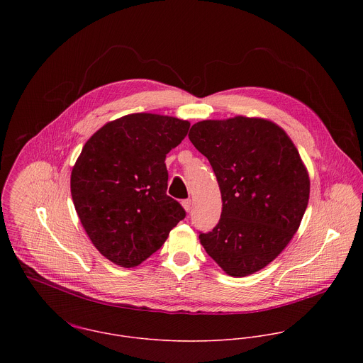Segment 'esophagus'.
Wrapping results in <instances>:
<instances>
[{
  "label": "esophagus",
  "mask_w": 363,
  "mask_h": 363,
  "mask_svg": "<svg viewBox=\"0 0 363 363\" xmlns=\"http://www.w3.org/2000/svg\"><path fill=\"white\" fill-rule=\"evenodd\" d=\"M182 206H183L186 212H190V211L193 209V201H191V200H184V201L182 203Z\"/></svg>",
  "instance_id": "34e87169"
}]
</instances>
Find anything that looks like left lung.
Wrapping results in <instances>:
<instances>
[{"label":"left lung","mask_w":363,"mask_h":363,"mask_svg":"<svg viewBox=\"0 0 363 363\" xmlns=\"http://www.w3.org/2000/svg\"><path fill=\"white\" fill-rule=\"evenodd\" d=\"M189 138L207 156L222 197L220 219L200 243L228 275L255 274L298 232L311 194L308 167L285 130L262 117L203 120Z\"/></svg>","instance_id":"left-lung-1"}]
</instances>
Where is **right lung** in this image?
Listing matches in <instances>:
<instances>
[{
    "instance_id": "1",
    "label": "right lung",
    "mask_w": 363,
    "mask_h": 363,
    "mask_svg": "<svg viewBox=\"0 0 363 363\" xmlns=\"http://www.w3.org/2000/svg\"><path fill=\"white\" fill-rule=\"evenodd\" d=\"M190 121L133 113L101 127L71 172L79 220L99 253L131 268L154 255L186 216L166 194V155L187 135Z\"/></svg>"
}]
</instances>
